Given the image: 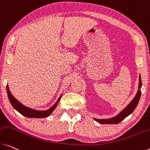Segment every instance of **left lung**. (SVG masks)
I'll use <instances>...</instances> for the list:
<instances>
[{
	"label": "left lung",
	"instance_id": "obj_1",
	"mask_svg": "<svg viewBox=\"0 0 150 150\" xmlns=\"http://www.w3.org/2000/svg\"><path fill=\"white\" fill-rule=\"evenodd\" d=\"M142 85V83L141 76L139 74V85H138L137 93L136 94V95L135 96V97L133 98V100L129 103L128 105L127 106L125 109L122 110L119 114H117L116 115V116L111 117V118L105 119H99L94 118V120L97 121L98 123H101V124H117L120 123V122L123 121L124 119L126 118V117L129 116L130 114L132 113L133 110H135V109L137 106L138 103H139V99H140V96H141V94H142V91H141Z\"/></svg>",
	"mask_w": 150,
	"mask_h": 150
}]
</instances>
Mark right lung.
Wrapping results in <instances>:
<instances>
[{
    "mask_svg": "<svg viewBox=\"0 0 150 150\" xmlns=\"http://www.w3.org/2000/svg\"><path fill=\"white\" fill-rule=\"evenodd\" d=\"M6 91H7V94L9 100H10V103H11V105H12L14 109L16 110H17L22 115H23V116L26 117H29V118H45V117L50 116L52 113L53 111H54V109H56L57 105H58L62 95V94L59 96V98L57 99V102L52 107H50V109L45 110H38L27 107L26 106L21 104L19 100H17V99L14 97L13 94H11L8 88V84L6 85Z\"/></svg>",
    "mask_w": 150,
    "mask_h": 150,
    "instance_id": "1",
    "label": "right lung"
}]
</instances>
